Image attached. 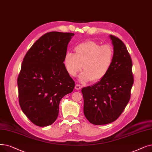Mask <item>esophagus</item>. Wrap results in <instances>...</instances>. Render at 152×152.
Returning a JSON list of instances; mask_svg holds the SVG:
<instances>
[{"instance_id":"obj_1","label":"esophagus","mask_w":152,"mask_h":152,"mask_svg":"<svg viewBox=\"0 0 152 152\" xmlns=\"http://www.w3.org/2000/svg\"><path fill=\"white\" fill-rule=\"evenodd\" d=\"M75 89H77V90H80V89H82V86L79 84H76V86H75Z\"/></svg>"}]
</instances>
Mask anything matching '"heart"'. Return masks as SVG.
<instances>
[{"mask_svg": "<svg viewBox=\"0 0 152 152\" xmlns=\"http://www.w3.org/2000/svg\"><path fill=\"white\" fill-rule=\"evenodd\" d=\"M74 51V54L66 53L64 64L69 75L73 77L83 68L79 77L82 83L100 81L107 74L114 61V49L110 45H101L88 40L76 46Z\"/></svg>", "mask_w": 152, "mask_h": 152, "instance_id": "obj_1", "label": "heart"}]
</instances>
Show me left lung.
<instances>
[{"label":"left lung","mask_w":152,"mask_h":152,"mask_svg":"<svg viewBox=\"0 0 152 152\" xmlns=\"http://www.w3.org/2000/svg\"><path fill=\"white\" fill-rule=\"evenodd\" d=\"M114 45L113 65L100 81L83 88L84 114L92 124L104 125L116 121L130 99L134 80L132 61L124 42L110 35Z\"/></svg>","instance_id":"1"}]
</instances>
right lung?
<instances>
[{"label": "right lung", "mask_w": 152, "mask_h": 152, "mask_svg": "<svg viewBox=\"0 0 152 152\" xmlns=\"http://www.w3.org/2000/svg\"><path fill=\"white\" fill-rule=\"evenodd\" d=\"M73 35L47 33L31 46L23 60L17 79L19 104L37 126H48L56 121L61 99L75 86L63 63Z\"/></svg>", "instance_id": "obj_1"}]
</instances>
